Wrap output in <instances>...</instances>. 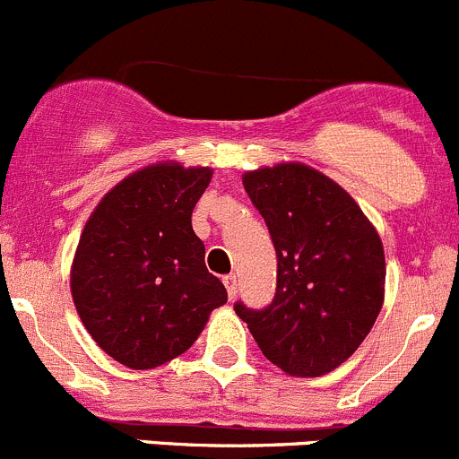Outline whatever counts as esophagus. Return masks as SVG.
I'll return each instance as SVG.
<instances>
[{
  "label": "esophagus",
  "instance_id": "esophagus-1",
  "mask_svg": "<svg viewBox=\"0 0 459 459\" xmlns=\"http://www.w3.org/2000/svg\"><path fill=\"white\" fill-rule=\"evenodd\" d=\"M223 283H225V288H228V297L234 299L236 294H238V281H236V274L225 276Z\"/></svg>",
  "mask_w": 459,
  "mask_h": 459
}]
</instances>
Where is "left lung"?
<instances>
[{
  "mask_svg": "<svg viewBox=\"0 0 459 459\" xmlns=\"http://www.w3.org/2000/svg\"><path fill=\"white\" fill-rule=\"evenodd\" d=\"M243 185L274 243L276 294L263 310L238 301L236 315L283 373H330L382 310V238L346 189L301 162L247 171Z\"/></svg>",
  "mask_w": 459,
  "mask_h": 459,
  "instance_id": "1",
  "label": "left lung"
}]
</instances>
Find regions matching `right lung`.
I'll return each instance as SVG.
<instances>
[{"label": "right lung", "instance_id": "obj_1", "mask_svg": "<svg viewBox=\"0 0 459 459\" xmlns=\"http://www.w3.org/2000/svg\"><path fill=\"white\" fill-rule=\"evenodd\" d=\"M210 180V167L149 165L117 183L86 221L71 294L93 342L126 368H156L183 355L210 312L228 303L192 228Z\"/></svg>", "mask_w": 459, "mask_h": 459}]
</instances>
